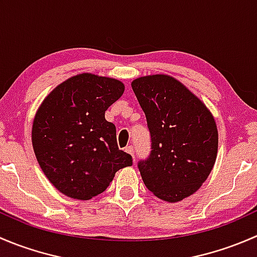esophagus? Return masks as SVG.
<instances>
[{"instance_id":"esophagus-1","label":"esophagus","mask_w":257,"mask_h":257,"mask_svg":"<svg viewBox=\"0 0 257 257\" xmlns=\"http://www.w3.org/2000/svg\"><path fill=\"white\" fill-rule=\"evenodd\" d=\"M125 152L128 153V154H131L132 157H133V159H136V158H134V148L132 147V145H129V147L125 148Z\"/></svg>"}]
</instances>
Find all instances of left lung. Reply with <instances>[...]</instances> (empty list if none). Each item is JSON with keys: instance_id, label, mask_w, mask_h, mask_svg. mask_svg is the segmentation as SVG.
I'll return each instance as SVG.
<instances>
[{"instance_id": "obj_1", "label": "left lung", "mask_w": 257, "mask_h": 257, "mask_svg": "<svg viewBox=\"0 0 257 257\" xmlns=\"http://www.w3.org/2000/svg\"><path fill=\"white\" fill-rule=\"evenodd\" d=\"M152 138L148 159L138 162L145 186L177 203L195 193L211 173L217 154L216 123L206 105L167 74L132 82Z\"/></svg>"}]
</instances>
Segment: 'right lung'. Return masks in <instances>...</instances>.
<instances>
[{
	"mask_svg": "<svg viewBox=\"0 0 257 257\" xmlns=\"http://www.w3.org/2000/svg\"><path fill=\"white\" fill-rule=\"evenodd\" d=\"M118 79L82 73L57 85L35 115L32 145L48 180L72 199L89 200L133 164L119 150L115 125L105 110L121 97Z\"/></svg>",
	"mask_w": 257,
	"mask_h": 257,
	"instance_id": "add662e5",
	"label": "right lung"
}]
</instances>
